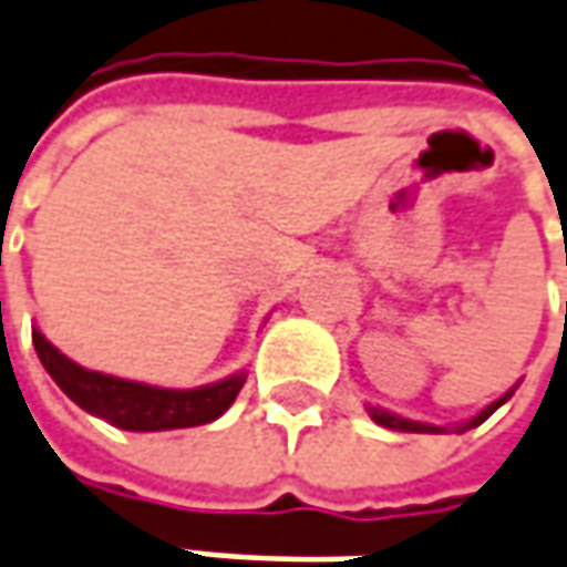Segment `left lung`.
I'll return each instance as SVG.
<instances>
[{
    "mask_svg": "<svg viewBox=\"0 0 567 567\" xmlns=\"http://www.w3.org/2000/svg\"><path fill=\"white\" fill-rule=\"evenodd\" d=\"M512 392H515V389H508V392H505L502 399H496L493 404H486V408L480 411L477 417H471L467 423L455 426V430H458V433H464V430H471V426H480V423L489 417L493 411H498V408H502L505 401L512 399ZM370 417L377 420L380 426H389V430H401V433H449L445 426H433V423H420V420L399 417V414H392V411H382V408H370Z\"/></svg>",
    "mask_w": 567,
    "mask_h": 567,
    "instance_id": "1",
    "label": "left lung"
}]
</instances>
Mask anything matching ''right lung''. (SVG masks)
<instances>
[{"label":"right lung","instance_id":"obj_1","mask_svg":"<svg viewBox=\"0 0 567 567\" xmlns=\"http://www.w3.org/2000/svg\"><path fill=\"white\" fill-rule=\"evenodd\" d=\"M33 348L37 358L47 367L55 385L69 395L78 408H84L93 417L109 420L118 430L131 433H156V430H182V426H200L223 417L238 399L245 385V370L231 373L228 380L209 382L200 389H159L147 382L118 380L87 370L81 363L65 358L40 329H33Z\"/></svg>","mask_w":567,"mask_h":567}]
</instances>
